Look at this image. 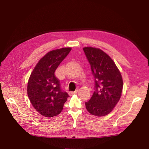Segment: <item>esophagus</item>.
<instances>
[{
  "mask_svg": "<svg viewBox=\"0 0 149 149\" xmlns=\"http://www.w3.org/2000/svg\"><path fill=\"white\" fill-rule=\"evenodd\" d=\"M78 91V89H76L74 91H71V92H70V94L71 96V95H73V94H74L77 93Z\"/></svg>",
  "mask_w": 149,
  "mask_h": 149,
  "instance_id": "obj_1",
  "label": "esophagus"
}]
</instances>
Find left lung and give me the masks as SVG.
Segmentation results:
<instances>
[{"label": "left lung", "mask_w": 149, "mask_h": 149, "mask_svg": "<svg viewBox=\"0 0 149 149\" xmlns=\"http://www.w3.org/2000/svg\"><path fill=\"white\" fill-rule=\"evenodd\" d=\"M83 51L91 66L95 89L91 99L85 102L86 107L94 116H106L120 100L123 78L113 60L101 49L85 47Z\"/></svg>", "instance_id": "8db88e82"}]
</instances>
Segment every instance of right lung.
<instances>
[{
    "instance_id": "right-lung-1",
    "label": "right lung",
    "mask_w": 149,
    "mask_h": 149,
    "mask_svg": "<svg viewBox=\"0 0 149 149\" xmlns=\"http://www.w3.org/2000/svg\"><path fill=\"white\" fill-rule=\"evenodd\" d=\"M71 49L63 48L48 52L40 59L30 76L27 86L29 100L35 109L47 118L59 114L69 97L61 88L55 72Z\"/></svg>"
}]
</instances>
